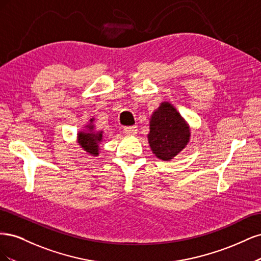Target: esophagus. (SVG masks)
<instances>
[{"mask_svg":"<svg viewBox=\"0 0 261 261\" xmlns=\"http://www.w3.org/2000/svg\"><path fill=\"white\" fill-rule=\"evenodd\" d=\"M137 130V126H125L123 129V132L125 134H128V135H135Z\"/></svg>","mask_w":261,"mask_h":261,"instance_id":"esophagus-1","label":"esophagus"}]
</instances>
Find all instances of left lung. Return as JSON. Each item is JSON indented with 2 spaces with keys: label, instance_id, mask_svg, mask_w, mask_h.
I'll list each match as a JSON object with an SVG mask.
<instances>
[{
  "label": "left lung",
  "instance_id": "left-lung-1",
  "mask_svg": "<svg viewBox=\"0 0 261 261\" xmlns=\"http://www.w3.org/2000/svg\"><path fill=\"white\" fill-rule=\"evenodd\" d=\"M191 130L176 109L163 102L150 118L148 140L152 152L161 160L169 161L187 145Z\"/></svg>",
  "mask_w": 261,
  "mask_h": 261
}]
</instances>
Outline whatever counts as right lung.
<instances>
[{
	"instance_id": "add662e5",
	"label": "right lung",
	"mask_w": 261,
	"mask_h": 261,
	"mask_svg": "<svg viewBox=\"0 0 261 261\" xmlns=\"http://www.w3.org/2000/svg\"><path fill=\"white\" fill-rule=\"evenodd\" d=\"M92 122V120H90ZM92 127V126H89ZM102 139V133H80L78 134V140L80 145L92 155H98V143Z\"/></svg>"
}]
</instances>
